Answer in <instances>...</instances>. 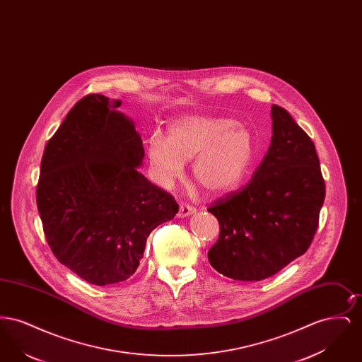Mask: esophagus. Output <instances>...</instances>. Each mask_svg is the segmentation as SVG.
Returning a JSON list of instances; mask_svg holds the SVG:
<instances>
[{
  "mask_svg": "<svg viewBox=\"0 0 362 362\" xmlns=\"http://www.w3.org/2000/svg\"><path fill=\"white\" fill-rule=\"evenodd\" d=\"M197 211L195 207L189 206L186 204H180L179 206V211H177V217L179 218H185V217H189L191 214H194Z\"/></svg>",
  "mask_w": 362,
  "mask_h": 362,
  "instance_id": "obj_1",
  "label": "esophagus"
}]
</instances>
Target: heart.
<instances>
[{"label": "heart", "mask_w": 362, "mask_h": 362, "mask_svg": "<svg viewBox=\"0 0 362 362\" xmlns=\"http://www.w3.org/2000/svg\"><path fill=\"white\" fill-rule=\"evenodd\" d=\"M151 176L163 189H171L185 176L192 160V179L209 195L224 197L240 187L254 158V138L230 118L183 117L173 121L165 139H146Z\"/></svg>", "instance_id": "1"}]
</instances>
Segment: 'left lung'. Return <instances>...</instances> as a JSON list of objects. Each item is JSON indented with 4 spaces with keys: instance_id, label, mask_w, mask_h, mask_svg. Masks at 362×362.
<instances>
[{
    "instance_id": "8db88e82",
    "label": "left lung",
    "mask_w": 362,
    "mask_h": 362,
    "mask_svg": "<svg viewBox=\"0 0 362 362\" xmlns=\"http://www.w3.org/2000/svg\"><path fill=\"white\" fill-rule=\"evenodd\" d=\"M270 115V146L251 182L207 209L220 223L209 262L236 281H262L301 257L326 197L310 138L282 107L273 104Z\"/></svg>"
}]
</instances>
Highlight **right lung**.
Segmentation results:
<instances>
[{
    "label": "right lung",
    "instance_id": "right-lung-1",
    "mask_svg": "<svg viewBox=\"0 0 362 362\" xmlns=\"http://www.w3.org/2000/svg\"><path fill=\"white\" fill-rule=\"evenodd\" d=\"M121 104L100 93L76 103L46 145L36 189L52 254L98 286L133 276L151 232L179 211L138 171L142 139Z\"/></svg>",
    "mask_w": 362,
    "mask_h": 362
}]
</instances>
